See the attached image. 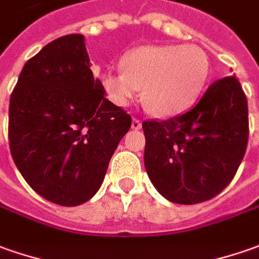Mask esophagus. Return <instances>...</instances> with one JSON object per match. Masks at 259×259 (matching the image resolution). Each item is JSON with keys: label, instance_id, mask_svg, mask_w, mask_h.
I'll return each mask as SVG.
<instances>
[{"label": "esophagus", "instance_id": "obj_1", "mask_svg": "<svg viewBox=\"0 0 259 259\" xmlns=\"http://www.w3.org/2000/svg\"><path fill=\"white\" fill-rule=\"evenodd\" d=\"M140 127H142V122H140L139 119H133V120H132V129L137 130L140 129Z\"/></svg>", "mask_w": 259, "mask_h": 259}]
</instances>
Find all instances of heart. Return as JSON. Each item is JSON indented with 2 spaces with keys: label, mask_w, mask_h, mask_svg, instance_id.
Returning a JSON list of instances; mask_svg holds the SVG:
<instances>
[{
  "label": "heart",
  "mask_w": 259,
  "mask_h": 259,
  "mask_svg": "<svg viewBox=\"0 0 259 259\" xmlns=\"http://www.w3.org/2000/svg\"><path fill=\"white\" fill-rule=\"evenodd\" d=\"M122 69L102 76L107 98L129 106L143 88V98L156 115L187 112L201 96L210 76V61L191 45H144L123 56Z\"/></svg>",
  "instance_id": "b5f03b06"
}]
</instances>
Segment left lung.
Segmentation results:
<instances>
[{
  "label": "left lung",
  "mask_w": 259,
  "mask_h": 259,
  "mask_svg": "<svg viewBox=\"0 0 259 259\" xmlns=\"http://www.w3.org/2000/svg\"><path fill=\"white\" fill-rule=\"evenodd\" d=\"M142 126L153 186L171 203H203L226 189L244 159L247 96L238 79L227 76L211 83L189 112Z\"/></svg>",
  "instance_id": "8db88e82"
}]
</instances>
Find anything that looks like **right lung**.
Instances as JSON below:
<instances>
[{
	"mask_svg": "<svg viewBox=\"0 0 259 259\" xmlns=\"http://www.w3.org/2000/svg\"><path fill=\"white\" fill-rule=\"evenodd\" d=\"M105 93L80 33L49 42L19 73L10 99L11 156L31 189L51 203L91 200L129 132L130 115Z\"/></svg>",
	"mask_w": 259,
	"mask_h": 259,
	"instance_id": "1",
	"label": "right lung"
}]
</instances>
